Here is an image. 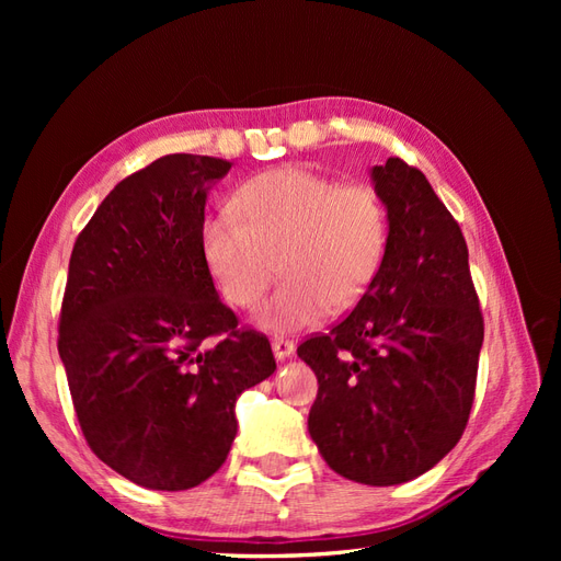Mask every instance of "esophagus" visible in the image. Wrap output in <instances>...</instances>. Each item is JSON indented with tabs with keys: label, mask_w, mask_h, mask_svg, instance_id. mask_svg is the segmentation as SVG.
<instances>
[{
	"label": "esophagus",
	"mask_w": 561,
	"mask_h": 561,
	"mask_svg": "<svg viewBox=\"0 0 561 561\" xmlns=\"http://www.w3.org/2000/svg\"><path fill=\"white\" fill-rule=\"evenodd\" d=\"M271 348H274L276 360L290 358V355L295 353V344L290 342V339H274V344H271Z\"/></svg>",
	"instance_id": "obj_1"
}]
</instances>
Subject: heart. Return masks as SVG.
I'll list each match as a JSON object with an SVG mask.
<instances>
[{
  "mask_svg": "<svg viewBox=\"0 0 561 561\" xmlns=\"http://www.w3.org/2000/svg\"><path fill=\"white\" fill-rule=\"evenodd\" d=\"M231 209L203 222L201 254L219 295L241 309L260 301L278 262L285 280L252 318L264 332L290 334L330 307H353L379 274L388 213L375 186L276 168L245 182Z\"/></svg>",
  "mask_w": 561,
  "mask_h": 561,
  "instance_id": "b5f03b06",
  "label": "heart"
}]
</instances>
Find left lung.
<instances>
[{"instance_id":"obj_1","label":"left lung","mask_w":561,"mask_h":561,"mask_svg":"<svg viewBox=\"0 0 561 561\" xmlns=\"http://www.w3.org/2000/svg\"><path fill=\"white\" fill-rule=\"evenodd\" d=\"M369 178L388 213L379 274L297 355L318 377L309 433L325 463L346 480L393 486L461 439L484 322L466 239L426 175L390 157Z\"/></svg>"}]
</instances>
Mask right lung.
<instances>
[{
	"label": "right lung",
	"mask_w": 561,
	"mask_h": 561,
	"mask_svg": "<svg viewBox=\"0 0 561 561\" xmlns=\"http://www.w3.org/2000/svg\"><path fill=\"white\" fill-rule=\"evenodd\" d=\"M229 171L213 157L157 159L114 186L70 257L58 353L79 426L100 461L145 489L215 474L236 400L276 371L268 339L239 330L201 254L208 192Z\"/></svg>",
	"instance_id": "obj_1"
}]
</instances>
